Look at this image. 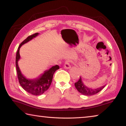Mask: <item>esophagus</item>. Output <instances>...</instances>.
<instances>
[{"label":"esophagus","instance_id":"obj_1","mask_svg":"<svg viewBox=\"0 0 126 126\" xmlns=\"http://www.w3.org/2000/svg\"><path fill=\"white\" fill-rule=\"evenodd\" d=\"M64 67L65 69H69V68H71V64H70L69 62H66L64 63Z\"/></svg>","mask_w":126,"mask_h":126}]
</instances>
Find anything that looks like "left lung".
Masks as SVG:
<instances>
[{"instance_id": "obj_1", "label": "left lung", "mask_w": 126, "mask_h": 126, "mask_svg": "<svg viewBox=\"0 0 126 126\" xmlns=\"http://www.w3.org/2000/svg\"><path fill=\"white\" fill-rule=\"evenodd\" d=\"M74 85H75L76 88L77 89V91L79 92L84 95H88H88L89 96V95H94L95 94L98 93L105 87V86H103L101 87H99V88L94 89L88 88V87L86 86L85 84H84L83 82H82L81 77H80L79 79L78 80V82H77L74 83Z\"/></svg>"}]
</instances>
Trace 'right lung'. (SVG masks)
I'll list each match as a JSON object with an SVG mask.
<instances>
[{"label": "right lung", "mask_w": 126, "mask_h": 126, "mask_svg": "<svg viewBox=\"0 0 126 126\" xmlns=\"http://www.w3.org/2000/svg\"><path fill=\"white\" fill-rule=\"evenodd\" d=\"M38 35H39V33H36L34 34L30 35L24 41L21 43L16 52V59L17 75H18L19 82L20 86L27 92L34 95H41L44 92L48 90L52 83L54 73L57 69H59V67L58 65L53 66L50 69L44 71V73L41 74V75L38 78L33 79H28L22 74L18 66V61L20 58L19 54L20 48L23 44L28 42Z\"/></svg>", "instance_id": "obj_1"}]
</instances>
